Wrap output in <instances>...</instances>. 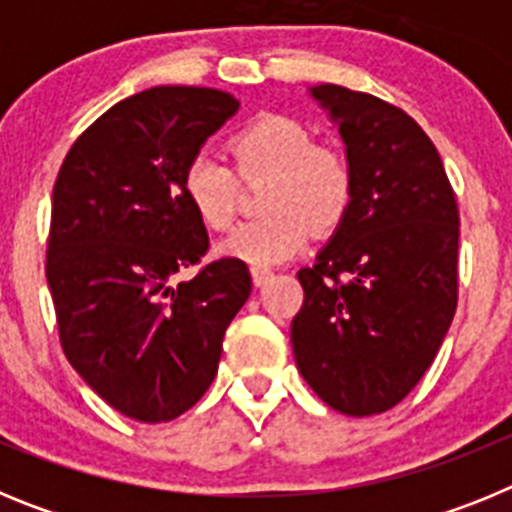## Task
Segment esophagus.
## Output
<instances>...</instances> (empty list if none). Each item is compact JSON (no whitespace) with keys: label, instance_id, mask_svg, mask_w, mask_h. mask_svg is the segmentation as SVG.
<instances>
[{"label":"esophagus","instance_id":"obj_1","mask_svg":"<svg viewBox=\"0 0 512 512\" xmlns=\"http://www.w3.org/2000/svg\"><path fill=\"white\" fill-rule=\"evenodd\" d=\"M251 277H253V284H256V287H261V284H266L271 277H274V271L266 269V266H253Z\"/></svg>","mask_w":512,"mask_h":512}]
</instances>
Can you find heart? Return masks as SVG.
I'll return each instance as SVG.
<instances>
[{
  "label": "heart",
  "mask_w": 512,
  "mask_h": 512,
  "mask_svg": "<svg viewBox=\"0 0 512 512\" xmlns=\"http://www.w3.org/2000/svg\"><path fill=\"white\" fill-rule=\"evenodd\" d=\"M241 179H266L259 220L243 223L217 251L251 266L292 259L312 230L328 235L346 220L354 202V169L343 153L315 143L302 122L287 115H261L230 140ZM238 176L223 156L200 151L182 174L184 200L212 230H225L238 212Z\"/></svg>",
  "instance_id": "1"
}]
</instances>
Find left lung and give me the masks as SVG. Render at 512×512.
Wrapping results in <instances>:
<instances>
[{
    "instance_id": "left-lung-1",
    "label": "left lung",
    "mask_w": 512,
    "mask_h": 512,
    "mask_svg": "<svg viewBox=\"0 0 512 512\" xmlns=\"http://www.w3.org/2000/svg\"><path fill=\"white\" fill-rule=\"evenodd\" d=\"M338 125L354 202L315 264L292 351L312 392L343 415L395 408L436 359L456 312L459 207L441 156L395 104L310 87Z\"/></svg>"
}]
</instances>
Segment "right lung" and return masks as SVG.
I'll use <instances>...</instances> for the list:
<instances>
[{"instance_id":"1","label":"right lung","mask_w":512,"mask_h":512,"mask_svg":"<svg viewBox=\"0 0 512 512\" xmlns=\"http://www.w3.org/2000/svg\"><path fill=\"white\" fill-rule=\"evenodd\" d=\"M235 112L238 99L220 89L133 94L76 138L53 187L45 277L63 354L140 423L179 418L205 395L251 295L238 259L176 282L210 248L184 200V166Z\"/></svg>"}]
</instances>
